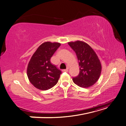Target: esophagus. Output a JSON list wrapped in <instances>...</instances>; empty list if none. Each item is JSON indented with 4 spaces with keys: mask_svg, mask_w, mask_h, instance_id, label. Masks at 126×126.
<instances>
[{
    "mask_svg": "<svg viewBox=\"0 0 126 126\" xmlns=\"http://www.w3.org/2000/svg\"><path fill=\"white\" fill-rule=\"evenodd\" d=\"M62 71H63V72H68V68L66 69H63V70H62Z\"/></svg>",
    "mask_w": 126,
    "mask_h": 126,
    "instance_id": "1",
    "label": "esophagus"
}]
</instances>
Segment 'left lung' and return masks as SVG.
Returning <instances> with one entry per match:
<instances>
[{
  "mask_svg": "<svg viewBox=\"0 0 126 126\" xmlns=\"http://www.w3.org/2000/svg\"><path fill=\"white\" fill-rule=\"evenodd\" d=\"M68 44L75 52L80 66L79 74L73 78L74 82L83 88L93 86L99 79L102 72V64L97 55L84 41L77 40Z\"/></svg>",
  "mask_w": 126,
  "mask_h": 126,
  "instance_id": "obj_1",
  "label": "left lung"
}]
</instances>
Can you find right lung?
I'll return each mask as SVG.
<instances>
[{"label":"right lung","mask_w":126,"mask_h":126,"mask_svg":"<svg viewBox=\"0 0 126 126\" xmlns=\"http://www.w3.org/2000/svg\"><path fill=\"white\" fill-rule=\"evenodd\" d=\"M61 46L57 42H45L39 46L29 61L27 74L30 82L40 90H47L58 82L62 73L50 59Z\"/></svg>","instance_id":"add662e5"}]
</instances>
